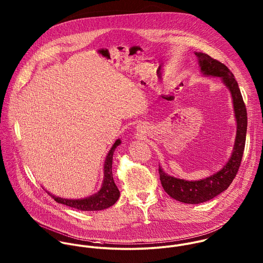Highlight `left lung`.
Masks as SVG:
<instances>
[{"instance_id": "8db88e82", "label": "left lung", "mask_w": 263, "mask_h": 263, "mask_svg": "<svg viewBox=\"0 0 263 263\" xmlns=\"http://www.w3.org/2000/svg\"><path fill=\"white\" fill-rule=\"evenodd\" d=\"M196 55L199 58V64L203 74L221 78L224 85L231 91L237 121V136L231 159L220 171L210 177L197 181H189L166 174L162 167L159 166L160 180L165 192L171 198L185 204L207 202L224 192L231 185L242 162L247 133L246 105L235 76L226 64L212 58L208 54L196 52Z\"/></svg>"}]
</instances>
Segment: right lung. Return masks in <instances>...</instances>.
I'll return each instance as SVG.
<instances>
[{
  "mask_svg": "<svg viewBox=\"0 0 263 263\" xmlns=\"http://www.w3.org/2000/svg\"><path fill=\"white\" fill-rule=\"evenodd\" d=\"M120 144H121V140L117 139V141L114 143V145L111 146V148L109 149L106 156V159L104 162V169H103L104 170L103 183L100 191L97 194L81 200H68V199L55 197L50 193L48 194L57 203L81 210V211H98V210H103L112 206L120 198V191L118 190L114 181L112 172H111L112 155L117 146Z\"/></svg>",
  "mask_w": 263,
  "mask_h": 263,
  "instance_id": "add662e5",
  "label": "right lung"
}]
</instances>
